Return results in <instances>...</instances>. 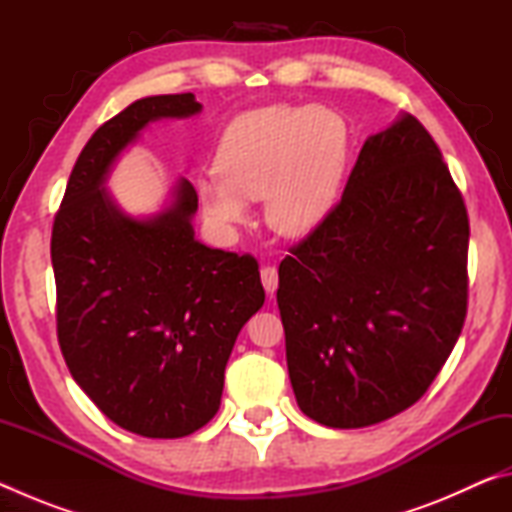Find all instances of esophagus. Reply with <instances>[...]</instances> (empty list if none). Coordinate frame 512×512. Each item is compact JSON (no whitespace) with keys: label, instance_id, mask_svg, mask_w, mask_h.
<instances>
[{"label":"esophagus","instance_id":"34e87169","mask_svg":"<svg viewBox=\"0 0 512 512\" xmlns=\"http://www.w3.org/2000/svg\"><path fill=\"white\" fill-rule=\"evenodd\" d=\"M262 284L266 293H275L277 289V268L275 266H262Z\"/></svg>","mask_w":512,"mask_h":512}]
</instances>
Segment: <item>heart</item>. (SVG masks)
<instances>
[{
	"label": "heart",
	"instance_id": "heart-1",
	"mask_svg": "<svg viewBox=\"0 0 512 512\" xmlns=\"http://www.w3.org/2000/svg\"><path fill=\"white\" fill-rule=\"evenodd\" d=\"M348 158V128L332 110L275 103L244 112L223 133L219 173L198 183L203 214L219 228L250 221L266 196V221L284 237L316 230L332 212Z\"/></svg>",
	"mask_w": 512,
	"mask_h": 512
}]
</instances>
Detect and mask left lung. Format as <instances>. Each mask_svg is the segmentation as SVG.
I'll return each mask as SVG.
<instances>
[{
  "label": "left lung",
  "instance_id": "left-lung-1",
  "mask_svg": "<svg viewBox=\"0 0 512 512\" xmlns=\"http://www.w3.org/2000/svg\"><path fill=\"white\" fill-rule=\"evenodd\" d=\"M467 219L438 144L404 115L363 144L341 201L280 264L300 411L359 429L415 404L467 314Z\"/></svg>",
  "mask_w": 512,
  "mask_h": 512
}]
</instances>
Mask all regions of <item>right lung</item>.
<instances>
[{
    "label": "right lung",
    "mask_w": 512,
    "mask_h": 512,
    "mask_svg": "<svg viewBox=\"0 0 512 512\" xmlns=\"http://www.w3.org/2000/svg\"><path fill=\"white\" fill-rule=\"evenodd\" d=\"M201 110L192 92L146 97L97 128L76 160L51 230L56 332L76 384L121 429L183 438L221 404L225 363L264 305L257 259L194 239L198 194L133 219L103 180L149 121Z\"/></svg>",
    "instance_id": "obj_1"
}]
</instances>
